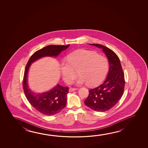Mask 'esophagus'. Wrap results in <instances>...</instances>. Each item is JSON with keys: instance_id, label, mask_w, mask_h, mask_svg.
Here are the masks:
<instances>
[{"instance_id": "obj_1", "label": "esophagus", "mask_w": 148, "mask_h": 148, "mask_svg": "<svg viewBox=\"0 0 148 148\" xmlns=\"http://www.w3.org/2000/svg\"><path fill=\"white\" fill-rule=\"evenodd\" d=\"M77 89H76V88H69V91L70 92H72L73 91L76 90H77Z\"/></svg>"}]
</instances>
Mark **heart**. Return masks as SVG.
Listing matches in <instances>:
<instances>
[{"label":"heart","mask_w":148,"mask_h":148,"mask_svg":"<svg viewBox=\"0 0 148 148\" xmlns=\"http://www.w3.org/2000/svg\"><path fill=\"white\" fill-rule=\"evenodd\" d=\"M108 69V61L104 56L85 49L70 53L67 58V62L62 63L60 68L63 79L66 83L73 80L78 71L80 76L76 84H87L89 86L100 84L106 77Z\"/></svg>","instance_id":"obj_1"}]
</instances>
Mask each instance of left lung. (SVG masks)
Listing matches in <instances>:
<instances>
[{
  "instance_id": "8db88e82",
  "label": "left lung",
  "mask_w": 148,
  "mask_h": 148,
  "mask_svg": "<svg viewBox=\"0 0 148 148\" xmlns=\"http://www.w3.org/2000/svg\"><path fill=\"white\" fill-rule=\"evenodd\" d=\"M102 49L109 61V72L104 83L89 90L84 103L89 108L98 112H105L115 106L124 90V74L120 60L111 49L100 44H90Z\"/></svg>"
}]
</instances>
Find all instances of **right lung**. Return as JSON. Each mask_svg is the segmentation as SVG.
<instances>
[{
	"instance_id": "1",
	"label": "right lung",
	"mask_w": 148,
	"mask_h": 148,
	"mask_svg": "<svg viewBox=\"0 0 148 148\" xmlns=\"http://www.w3.org/2000/svg\"><path fill=\"white\" fill-rule=\"evenodd\" d=\"M70 45L66 46L49 45L35 52L29 58L27 63L24 74L23 86L26 98L32 106L37 111L46 115H53L59 113L66 106L69 88L57 84L51 90L42 93H36L29 88L27 75L32 63L42 57H57L63 50L66 49Z\"/></svg>"
}]
</instances>
